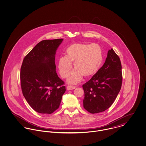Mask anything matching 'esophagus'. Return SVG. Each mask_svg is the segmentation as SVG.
<instances>
[{"mask_svg": "<svg viewBox=\"0 0 146 146\" xmlns=\"http://www.w3.org/2000/svg\"><path fill=\"white\" fill-rule=\"evenodd\" d=\"M67 90H74V89H75V86H67Z\"/></svg>", "mask_w": 146, "mask_h": 146, "instance_id": "1", "label": "esophagus"}]
</instances>
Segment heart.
I'll return each mask as SVG.
<instances>
[{"label": "heart", "instance_id": "1", "mask_svg": "<svg viewBox=\"0 0 146 146\" xmlns=\"http://www.w3.org/2000/svg\"><path fill=\"white\" fill-rule=\"evenodd\" d=\"M65 56L60 58L58 68L60 75L67 78L74 62L76 69L68 76L70 84L80 82L83 76L90 78L96 74L102 61V51L96 44L76 43L71 45L65 51Z\"/></svg>", "mask_w": 146, "mask_h": 146}]
</instances>
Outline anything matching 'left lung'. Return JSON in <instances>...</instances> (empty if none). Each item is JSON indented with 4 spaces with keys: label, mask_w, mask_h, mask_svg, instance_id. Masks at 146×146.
I'll return each instance as SVG.
<instances>
[{
    "label": "left lung",
    "mask_w": 146,
    "mask_h": 146,
    "mask_svg": "<svg viewBox=\"0 0 146 146\" xmlns=\"http://www.w3.org/2000/svg\"><path fill=\"white\" fill-rule=\"evenodd\" d=\"M121 61L112 49L109 50L104 65L82 85L84 107L91 113L103 112L115 101L122 86Z\"/></svg>",
    "instance_id": "left-lung-1"
}]
</instances>
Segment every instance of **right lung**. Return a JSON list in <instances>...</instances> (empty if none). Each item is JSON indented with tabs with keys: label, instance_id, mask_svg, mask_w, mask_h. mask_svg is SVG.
Wrapping results in <instances>:
<instances>
[{
	"label": "right lung",
	"instance_id": "add662e5",
	"mask_svg": "<svg viewBox=\"0 0 146 146\" xmlns=\"http://www.w3.org/2000/svg\"><path fill=\"white\" fill-rule=\"evenodd\" d=\"M62 41H40L23 61L20 69L23 94L31 107L40 113L51 114L56 110L66 91L55 63L56 50Z\"/></svg>",
	"mask_w": 146,
	"mask_h": 146
}]
</instances>
